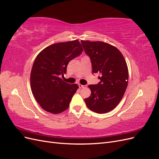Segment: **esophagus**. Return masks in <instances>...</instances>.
I'll list each match as a JSON object with an SVG mask.
<instances>
[{"instance_id":"34e87169","label":"esophagus","mask_w":159,"mask_h":159,"mask_svg":"<svg viewBox=\"0 0 159 159\" xmlns=\"http://www.w3.org/2000/svg\"><path fill=\"white\" fill-rule=\"evenodd\" d=\"M78 85H79V88H80V89H81V88H84V87H85V85H81V84H80Z\"/></svg>"}]
</instances>
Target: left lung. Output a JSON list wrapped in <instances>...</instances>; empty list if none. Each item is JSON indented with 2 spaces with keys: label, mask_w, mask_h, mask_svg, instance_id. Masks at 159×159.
<instances>
[{
  "label": "left lung",
  "mask_w": 159,
  "mask_h": 159,
  "mask_svg": "<svg viewBox=\"0 0 159 159\" xmlns=\"http://www.w3.org/2000/svg\"><path fill=\"white\" fill-rule=\"evenodd\" d=\"M85 52L90 57L92 73H99L100 81L89 85L91 93L85 99L87 107L93 112L105 113L116 107L128 85L126 61L117 48L103 42L81 40Z\"/></svg>",
  "instance_id": "obj_1"
}]
</instances>
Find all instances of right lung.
Wrapping results in <instances>:
<instances>
[{
  "instance_id": "add662e5",
  "label": "right lung",
  "mask_w": 159,
  "mask_h": 159,
  "mask_svg": "<svg viewBox=\"0 0 159 159\" xmlns=\"http://www.w3.org/2000/svg\"><path fill=\"white\" fill-rule=\"evenodd\" d=\"M83 48L78 40L52 44L36 56L30 74L32 92L42 108L54 114L64 111L79 86L65 82L70 61L80 56Z\"/></svg>"
}]
</instances>
